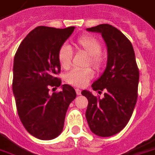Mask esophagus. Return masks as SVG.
I'll list each match as a JSON object with an SVG mask.
<instances>
[{"label":"esophagus","mask_w":155,"mask_h":155,"mask_svg":"<svg viewBox=\"0 0 155 155\" xmlns=\"http://www.w3.org/2000/svg\"><path fill=\"white\" fill-rule=\"evenodd\" d=\"M75 91H76L77 95H81V93H82V91L80 90V89H78V88H77V89H76V90H75Z\"/></svg>","instance_id":"1"}]
</instances>
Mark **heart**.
<instances>
[{"instance_id":"obj_1","label":"heart","mask_w":155,"mask_h":155,"mask_svg":"<svg viewBox=\"0 0 155 155\" xmlns=\"http://www.w3.org/2000/svg\"><path fill=\"white\" fill-rule=\"evenodd\" d=\"M73 46L78 51L88 55L87 65H91L95 69H100L104 63V54L101 53L100 41L91 35H82L73 43ZM72 49L68 44H64L58 52V60L63 68L67 69L72 63ZM91 68L73 69L65 75L66 82L76 87H84L93 78Z\"/></svg>"}]
</instances>
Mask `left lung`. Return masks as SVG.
I'll use <instances>...</instances> for the list:
<instances>
[{"label": "left lung", "mask_w": 155, "mask_h": 155, "mask_svg": "<svg viewBox=\"0 0 155 155\" xmlns=\"http://www.w3.org/2000/svg\"><path fill=\"white\" fill-rule=\"evenodd\" d=\"M87 30L101 32L108 60L104 73L91 85L100 95L104 91V96L82 91L88 100L86 117L93 133L111 137L126 127L132 115L138 95L139 69L131 41L118 29L105 24Z\"/></svg>", "instance_id": "1"}]
</instances>
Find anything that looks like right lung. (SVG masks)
<instances>
[{
    "label": "right lung",
    "mask_w": 155,
    "mask_h": 155,
    "mask_svg": "<svg viewBox=\"0 0 155 155\" xmlns=\"http://www.w3.org/2000/svg\"><path fill=\"white\" fill-rule=\"evenodd\" d=\"M74 28L37 27L15 55L12 88L18 117L38 139L52 140L61 133L67 109L76 98L74 88L68 84L62 85L60 92L49 94L50 87L61 84L57 78L60 73L58 52Z\"/></svg>",
    "instance_id": "1"
}]
</instances>
